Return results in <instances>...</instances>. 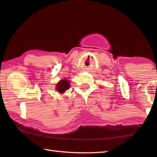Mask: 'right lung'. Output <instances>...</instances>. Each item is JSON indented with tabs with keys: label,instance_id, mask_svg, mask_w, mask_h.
Segmentation results:
<instances>
[{
	"label": "right lung",
	"instance_id": "1",
	"mask_svg": "<svg viewBox=\"0 0 157 157\" xmlns=\"http://www.w3.org/2000/svg\"><path fill=\"white\" fill-rule=\"evenodd\" d=\"M70 87V84L67 79H62L59 82H58L57 85V91L60 93H63L69 89Z\"/></svg>",
	"mask_w": 157,
	"mask_h": 157
}]
</instances>
